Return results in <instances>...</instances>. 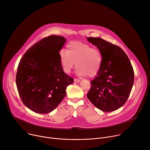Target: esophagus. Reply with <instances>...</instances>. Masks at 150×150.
Wrapping results in <instances>:
<instances>
[{
  "instance_id": "34e87169",
  "label": "esophagus",
  "mask_w": 150,
  "mask_h": 150,
  "mask_svg": "<svg viewBox=\"0 0 150 150\" xmlns=\"http://www.w3.org/2000/svg\"><path fill=\"white\" fill-rule=\"evenodd\" d=\"M74 82H80V80H79V79H74Z\"/></svg>"
}]
</instances>
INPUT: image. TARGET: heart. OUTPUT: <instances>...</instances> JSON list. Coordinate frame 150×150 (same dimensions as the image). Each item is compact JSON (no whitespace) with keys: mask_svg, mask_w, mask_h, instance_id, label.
I'll return each mask as SVG.
<instances>
[{"mask_svg":"<svg viewBox=\"0 0 150 150\" xmlns=\"http://www.w3.org/2000/svg\"><path fill=\"white\" fill-rule=\"evenodd\" d=\"M59 58L63 69L70 73L76 63V74L80 76L93 77L100 71L103 56L100 51L81 41H71L67 46V52L61 51Z\"/></svg>","mask_w":150,"mask_h":150,"instance_id":"heart-1","label":"heart"}]
</instances>
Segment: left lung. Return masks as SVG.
<instances>
[{
	"instance_id": "8db88e82",
	"label": "left lung",
	"mask_w": 150,
	"mask_h": 150,
	"mask_svg": "<svg viewBox=\"0 0 150 150\" xmlns=\"http://www.w3.org/2000/svg\"><path fill=\"white\" fill-rule=\"evenodd\" d=\"M102 54L100 71L91 81L89 100L103 112H112L126 103L132 90L134 72L131 62L119 46L98 37H88Z\"/></svg>"
}]
</instances>
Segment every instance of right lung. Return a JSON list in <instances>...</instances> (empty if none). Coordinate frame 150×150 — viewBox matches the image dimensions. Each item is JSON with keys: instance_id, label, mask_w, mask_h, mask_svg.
Listing matches in <instances>:
<instances>
[{"instance_id": "1", "label": "right lung", "mask_w": 150, "mask_h": 150, "mask_svg": "<svg viewBox=\"0 0 150 150\" xmlns=\"http://www.w3.org/2000/svg\"><path fill=\"white\" fill-rule=\"evenodd\" d=\"M66 38L50 35L31 46L21 58L16 84L23 103L38 113L55 109L66 96V89L74 79L64 72L59 51Z\"/></svg>"}]
</instances>
